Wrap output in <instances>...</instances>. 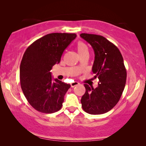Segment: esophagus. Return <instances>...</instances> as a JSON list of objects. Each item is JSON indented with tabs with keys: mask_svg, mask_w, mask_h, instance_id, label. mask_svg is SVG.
I'll use <instances>...</instances> for the list:
<instances>
[{
	"mask_svg": "<svg viewBox=\"0 0 146 146\" xmlns=\"http://www.w3.org/2000/svg\"><path fill=\"white\" fill-rule=\"evenodd\" d=\"M79 84H80L78 82H74L70 84V86H71L72 88H74V86H78Z\"/></svg>",
	"mask_w": 146,
	"mask_h": 146,
	"instance_id": "1",
	"label": "esophagus"
}]
</instances>
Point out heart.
<instances>
[{
  "label": "heart",
  "instance_id": "b5f03b06",
  "mask_svg": "<svg viewBox=\"0 0 146 146\" xmlns=\"http://www.w3.org/2000/svg\"><path fill=\"white\" fill-rule=\"evenodd\" d=\"M76 48L78 52L80 55L88 52V48L87 45L84 42H83L79 41L77 43Z\"/></svg>",
  "mask_w": 146,
  "mask_h": 146
}]
</instances>
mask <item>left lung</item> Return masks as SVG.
I'll return each instance as SVG.
<instances>
[{
	"mask_svg": "<svg viewBox=\"0 0 146 146\" xmlns=\"http://www.w3.org/2000/svg\"><path fill=\"white\" fill-rule=\"evenodd\" d=\"M80 36L92 46L95 59L92 72L99 79L96 88L84 84L82 107L90 114H102L111 110L120 99L127 72L122 55L116 46L102 36L82 33Z\"/></svg>",
	"mask_w": 146,
	"mask_h": 146,
	"instance_id": "8db88e82",
	"label": "left lung"
}]
</instances>
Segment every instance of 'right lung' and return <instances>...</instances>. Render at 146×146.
<instances>
[{
	"mask_svg": "<svg viewBox=\"0 0 146 146\" xmlns=\"http://www.w3.org/2000/svg\"><path fill=\"white\" fill-rule=\"evenodd\" d=\"M76 37L72 33L48 34L31 44L24 54L20 66L21 88L29 103L40 112L54 113L62 106L70 85L53 80L50 71Z\"/></svg>",
	"mask_w": 146,
	"mask_h": 146,
	"instance_id": "obj_1",
	"label": "right lung"
}]
</instances>
